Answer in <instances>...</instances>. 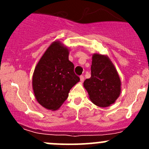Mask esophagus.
<instances>
[{
    "instance_id": "obj_1",
    "label": "esophagus",
    "mask_w": 149,
    "mask_h": 149,
    "mask_svg": "<svg viewBox=\"0 0 149 149\" xmlns=\"http://www.w3.org/2000/svg\"><path fill=\"white\" fill-rule=\"evenodd\" d=\"M80 81H81V82H83L84 81V76H80Z\"/></svg>"
}]
</instances>
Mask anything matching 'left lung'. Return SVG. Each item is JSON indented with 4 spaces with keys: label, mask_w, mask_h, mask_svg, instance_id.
<instances>
[{
    "label": "left lung",
    "mask_w": 149,
    "mask_h": 149,
    "mask_svg": "<svg viewBox=\"0 0 149 149\" xmlns=\"http://www.w3.org/2000/svg\"><path fill=\"white\" fill-rule=\"evenodd\" d=\"M84 86L90 100L100 107H107L118 100L121 93V81L107 55L93 54L91 78L84 81Z\"/></svg>",
    "instance_id": "obj_1"
}]
</instances>
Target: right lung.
<instances>
[{"label": "right lung", "mask_w": 149, "mask_h": 149, "mask_svg": "<svg viewBox=\"0 0 149 149\" xmlns=\"http://www.w3.org/2000/svg\"><path fill=\"white\" fill-rule=\"evenodd\" d=\"M70 49L60 41L52 43L37 63L32 76V88L37 102L55 111L68 97L72 87L80 81L74 65L68 60Z\"/></svg>", "instance_id": "right-lung-1"}]
</instances>
